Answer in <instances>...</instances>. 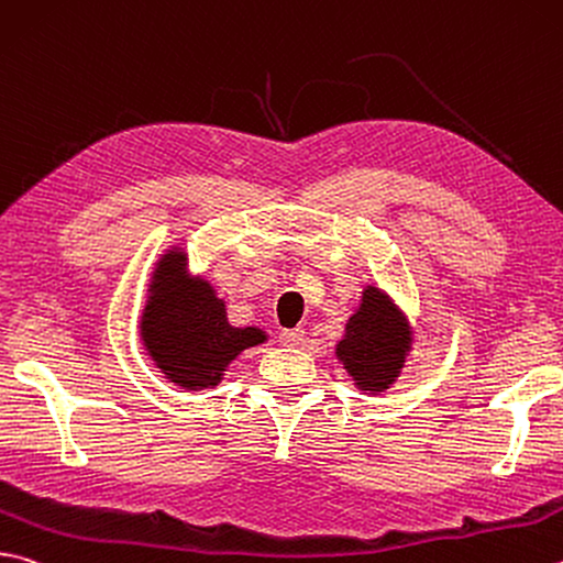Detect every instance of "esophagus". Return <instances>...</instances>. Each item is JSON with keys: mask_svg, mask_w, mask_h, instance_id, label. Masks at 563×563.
I'll return each instance as SVG.
<instances>
[{"mask_svg": "<svg viewBox=\"0 0 563 563\" xmlns=\"http://www.w3.org/2000/svg\"><path fill=\"white\" fill-rule=\"evenodd\" d=\"M305 340V330L302 327H295V330H283L280 332V342L285 346H300Z\"/></svg>", "mask_w": 563, "mask_h": 563, "instance_id": "34e87169", "label": "esophagus"}]
</instances>
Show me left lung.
<instances>
[{
	"mask_svg": "<svg viewBox=\"0 0 563 563\" xmlns=\"http://www.w3.org/2000/svg\"><path fill=\"white\" fill-rule=\"evenodd\" d=\"M413 344V324L391 292L366 283L344 324L342 340L334 344V356L350 374L356 391L376 396L396 384Z\"/></svg>",
	"mask_w": 563,
	"mask_h": 563,
	"instance_id": "8db88e82",
	"label": "left lung"
}]
</instances>
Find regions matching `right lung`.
Instances as JSON below:
<instances>
[{"label":"right lung","instance_id":"obj_1","mask_svg":"<svg viewBox=\"0 0 563 563\" xmlns=\"http://www.w3.org/2000/svg\"><path fill=\"white\" fill-rule=\"evenodd\" d=\"M137 334L155 369L184 391L219 386L241 352L268 342L263 327L229 322L227 300L209 278L189 271L181 243L152 268Z\"/></svg>","mask_w":563,"mask_h":563}]
</instances>
